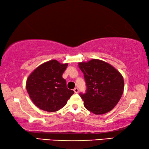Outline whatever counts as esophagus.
<instances>
[{"label": "esophagus", "mask_w": 149, "mask_h": 149, "mask_svg": "<svg viewBox=\"0 0 149 149\" xmlns=\"http://www.w3.org/2000/svg\"><path fill=\"white\" fill-rule=\"evenodd\" d=\"M74 93H79V89H78L77 88H75L74 89Z\"/></svg>", "instance_id": "obj_1"}]
</instances>
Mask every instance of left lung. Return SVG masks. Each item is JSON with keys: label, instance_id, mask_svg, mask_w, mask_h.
<instances>
[{"label": "left lung", "instance_id": "8db88e82", "mask_svg": "<svg viewBox=\"0 0 149 149\" xmlns=\"http://www.w3.org/2000/svg\"><path fill=\"white\" fill-rule=\"evenodd\" d=\"M79 67L84 73L87 86L86 93H80L86 109L95 114L111 111L124 92L122 74L111 65L100 59L79 63Z\"/></svg>", "mask_w": 149, "mask_h": 149}]
</instances>
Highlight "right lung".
Wrapping results in <instances>:
<instances>
[{
    "instance_id": "right-lung-1",
    "label": "right lung",
    "mask_w": 149,
    "mask_h": 149,
    "mask_svg": "<svg viewBox=\"0 0 149 149\" xmlns=\"http://www.w3.org/2000/svg\"><path fill=\"white\" fill-rule=\"evenodd\" d=\"M67 65L53 59L40 65L29 76L26 88L37 107L56 112L66 105L74 93V91L67 88L66 80L62 77Z\"/></svg>"
}]
</instances>
